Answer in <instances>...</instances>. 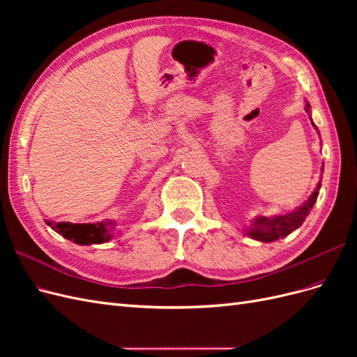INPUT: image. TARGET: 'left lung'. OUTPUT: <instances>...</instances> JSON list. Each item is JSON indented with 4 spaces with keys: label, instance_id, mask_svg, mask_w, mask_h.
Segmentation results:
<instances>
[{
    "label": "left lung",
    "instance_id": "left-lung-1",
    "mask_svg": "<svg viewBox=\"0 0 357 357\" xmlns=\"http://www.w3.org/2000/svg\"><path fill=\"white\" fill-rule=\"evenodd\" d=\"M310 110H311V105L308 102H305V112L310 114V119H311ZM311 123L316 128V131L319 132V129L314 125V122H312V119H311ZM321 172H323V165H321ZM320 186H321V183L319 181L314 192L310 195V198L304 204L299 205V207H296L295 210L287 211L284 214L273 215V218H268V215H257V218H255L250 222V226H247V228L244 229L245 235H248L250 238H253L256 241H261V243H273L280 238H284V236H287L289 234L298 229L299 226L304 223L305 218L312 208V205H314V202L317 201Z\"/></svg>",
    "mask_w": 357,
    "mask_h": 357
}]
</instances>
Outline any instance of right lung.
Instances as JSON below:
<instances>
[{"label":"right lung","instance_id":"obj_1","mask_svg":"<svg viewBox=\"0 0 357 357\" xmlns=\"http://www.w3.org/2000/svg\"><path fill=\"white\" fill-rule=\"evenodd\" d=\"M53 231H56L63 238L79 245L109 243L114 234V220H104L96 223H70V222H46Z\"/></svg>","mask_w":357,"mask_h":357}]
</instances>
